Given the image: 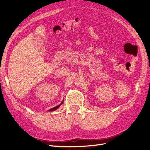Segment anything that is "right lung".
<instances>
[{"label": "right lung", "instance_id": "add662e5", "mask_svg": "<svg viewBox=\"0 0 150 150\" xmlns=\"http://www.w3.org/2000/svg\"><path fill=\"white\" fill-rule=\"evenodd\" d=\"M63 103V101H62V103L60 104H59L58 106H56V107H54V108H51V109H50L49 110H48V111H55L56 110H57V109H58L60 107V106L61 105V104Z\"/></svg>", "mask_w": 150, "mask_h": 150}]
</instances>
